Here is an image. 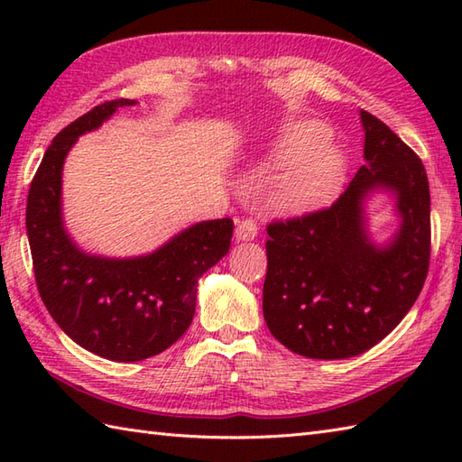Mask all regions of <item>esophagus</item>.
Instances as JSON below:
<instances>
[{
  "instance_id": "obj_1",
  "label": "esophagus",
  "mask_w": 462,
  "mask_h": 462,
  "mask_svg": "<svg viewBox=\"0 0 462 462\" xmlns=\"http://www.w3.org/2000/svg\"><path fill=\"white\" fill-rule=\"evenodd\" d=\"M256 236H258V224H256V220L242 218L238 222V226H236V238L248 242V240H254Z\"/></svg>"
}]
</instances>
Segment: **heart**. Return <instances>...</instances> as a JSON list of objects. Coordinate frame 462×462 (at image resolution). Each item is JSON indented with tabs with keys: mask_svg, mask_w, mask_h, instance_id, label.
<instances>
[{
	"mask_svg": "<svg viewBox=\"0 0 462 462\" xmlns=\"http://www.w3.org/2000/svg\"><path fill=\"white\" fill-rule=\"evenodd\" d=\"M328 139L326 126L311 119H296L282 126L272 159L286 162L263 184V196L272 208L308 212L331 199L341 180L343 162Z\"/></svg>",
	"mask_w": 462,
	"mask_h": 462,
	"instance_id": "heart-1",
	"label": "heart"
}]
</instances>
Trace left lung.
Returning a JSON list of instances; mask_svg holds the SVG:
<instances>
[{
    "label": "left lung",
    "mask_w": 462,
    "mask_h": 462,
    "mask_svg": "<svg viewBox=\"0 0 462 462\" xmlns=\"http://www.w3.org/2000/svg\"><path fill=\"white\" fill-rule=\"evenodd\" d=\"M365 164L329 208L268 224L263 319L282 346L311 359H347L387 337L413 308L430 260V194L419 156L361 111ZM398 196L402 228L381 249L366 236L362 200Z\"/></svg>",
    "instance_id": "left-lung-1"
}]
</instances>
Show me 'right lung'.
Segmentation results:
<instances>
[{"label":"right lung","instance_id":"1","mask_svg":"<svg viewBox=\"0 0 462 462\" xmlns=\"http://www.w3.org/2000/svg\"><path fill=\"white\" fill-rule=\"evenodd\" d=\"M133 99H115L59 133L27 196L25 226L39 296L77 346L111 361L159 356L190 328L196 283L230 250V218L199 222L146 256L101 258L79 250L61 218V172L69 149Z\"/></svg>","mask_w":462,"mask_h":462}]
</instances>
